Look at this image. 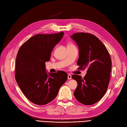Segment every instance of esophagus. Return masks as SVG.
<instances>
[{
    "label": "esophagus",
    "instance_id": "1",
    "mask_svg": "<svg viewBox=\"0 0 127 127\" xmlns=\"http://www.w3.org/2000/svg\"><path fill=\"white\" fill-rule=\"evenodd\" d=\"M67 78H68V79H69V80L72 79V77H71V75L69 73L67 74Z\"/></svg>",
    "mask_w": 127,
    "mask_h": 127
}]
</instances>
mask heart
Wrapping results in <instances>:
<instances>
[{
  "label": "heart",
  "mask_w": 127,
  "mask_h": 127,
  "mask_svg": "<svg viewBox=\"0 0 127 127\" xmlns=\"http://www.w3.org/2000/svg\"><path fill=\"white\" fill-rule=\"evenodd\" d=\"M69 45H71V44H69Z\"/></svg>",
  "instance_id": "b5f03b06"
}]
</instances>
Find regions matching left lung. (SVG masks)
<instances>
[{
	"instance_id": "obj_1",
	"label": "left lung",
	"mask_w": 127,
	"mask_h": 127,
	"mask_svg": "<svg viewBox=\"0 0 127 127\" xmlns=\"http://www.w3.org/2000/svg\"><path fill=\"white\" fill-rule=\"evenodd\" d=\"M70 37L78 47L79 68H87L84 78L72 76L78 83L74 95L79 102L91 105L99 101L108 89L112 68L110 55L102 42L92 34L78 32Z\"/></svg>"
}]
</instances>
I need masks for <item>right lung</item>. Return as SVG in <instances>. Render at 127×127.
<instances>
[{"label": "right lung", "mask_w": 127, "mask_h": 127, "mask_svg": "<svg viewBox=\"0 0 127 127\" xmlns=\"http://www.w3.org/2000/svg\"><path fill=\"white\" fill-rule=\"evenodd\" d=\"M63 35V32L36 35L19 50L15 80L26 97L36 105H44L53 101L67 79V73L63 71L47 72L45 64L50 60L52 51Z\"/></svg>", "instance_id": "right-lung-1"}]
</instances>
